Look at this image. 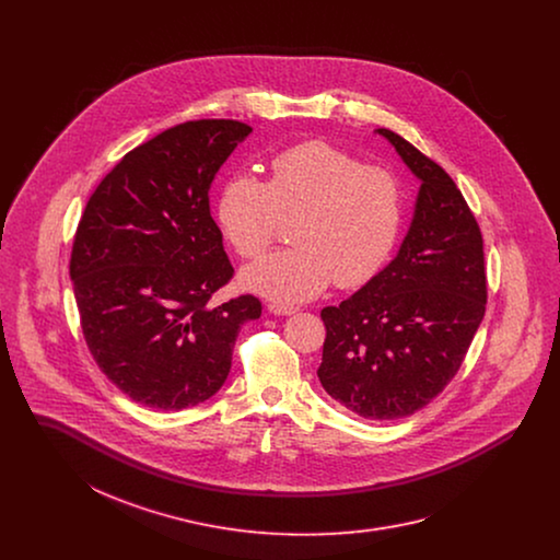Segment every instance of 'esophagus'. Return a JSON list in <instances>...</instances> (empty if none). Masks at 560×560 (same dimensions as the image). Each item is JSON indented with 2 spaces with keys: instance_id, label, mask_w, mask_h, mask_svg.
I'll return each mask as SVG.
<instances>
[{
  "instance_id": "1",
  "label": "esophagus",
  "mask_w": 560,
  "mask_h": 560,
  "mask_svg": "<svg viewBox=\"0 0 560 560\" xmlns=\"http://www.w3.org/2000/svg\"><path fill=\"white\" fill-rule=\"evenodd\" d=\"M268 311L275 315H293L298 311V306L285 304V302H268Z\"/></svg>"
}]
</instances>
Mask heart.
Segmentation results:
<instances>
[{"label":"heart","mask_w":560,"mask_h":560,"mask_svg":"<svg viewBox=\"0 0 560 560\" xmlns=\"http://www.w3.org/2000/svg\"><path fill=\"white\" fill-rule=\"evenodd\" d=\"M293 222L298 245L247 268L243 281L268 298L298 302L334 279L352 290L386 267L405 220V187L390 165L363 163L327 140H304L270 160L268 183L233 176L218 199V224L243 260H258Z\"/></svg>","instance_id":"obj_1"}]
</instances>
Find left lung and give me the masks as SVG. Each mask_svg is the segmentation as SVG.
Masks as SVG:
<instances>
[{"label":"left lung","instance_id":"obj_1","mask_svg":"<svg viewBox=\"0 0 560 560\" xmlns=\"http://www.w3.org/2000/svg\"><path fill=\"white\" fill-rule=\"evenodd\" d=\"M422 180L397 258L340 306L320 311V384L365 420H399L459 372L485 317L479 222L452 176L399 133L380 128Z\"/></svg>","mask_w":560,"mask_h":560}]
</instances>
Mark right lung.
Here are the masks:
<instances>
[{
    "label": "right lung",
    "mask_w": 560,
    "mask_h": 560,
    "mask_svg": "<svg viewBox=\"0 0 560 560\" xmlns=\"http://www.w3.org/2000/svg\"><path fill=\"white\" fill-rule=\"evenodd\" d=\"M249 126L197 119L124 155L92 192L69 275L96 365L130 399L178 411L210 399L231 372L241 325L262 304L212 306L235 268L210 212V185Z\"/></svg>",
    "instance_id": "right-lung-1"
}]
</instances>
